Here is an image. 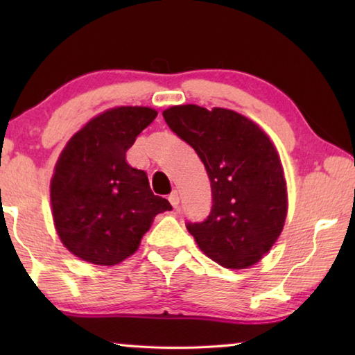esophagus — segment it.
<instances>
[{
	"mask_svg": "<svg viewBox=\"0 0 355 355\" xmlns=\"http://www.w3.org/2000/svg\"><path fill=\"white\" fill-rule=\"evenodd\" d=\"M169 202H171V205H172L173 208H178V203H180V196H178V192H177V191H173L172 194L169 196Z\"/></svg>",
	"mask_w": 355,
	"mask_h": 355,
	"instance_id": "1",
	"label": "esophagus"
}]
</instances>
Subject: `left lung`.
I'll return each instance as SVG.
<instances>
[{"label": "left lung", "mask_w": 355, "mask_h": 355, "mask_svg": "<svg viewBox=\"0 0 355 355\" xmlns=\"http://www.w3.org/2000/svg\"><path fill=\"white\" fill-rule=\"evenodd\" d=\"M163 117L196 150L211 183L208 218L186 224L197 245L228 269L258 263L280 236L288 209L274 144L257 123L224 107L172 106Z\"/></svg>", "instance_id": "8db88e82"}]
</instances>
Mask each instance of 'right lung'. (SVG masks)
Segmentation results:
<instances>
[{"label":"right lung","instance_id":"right-lung-1","mask_svg":"<svg viewBox=\"0 0 355 355\" xmlns=\"http://www.w3.org/2000/svg\"><path fill=\"white\" fill-rule=\"evenodd\" d=\"M158 112L112 107L67 142L50 184L53 220L62 244L81 260L112 266L133 255L156 214L171 203L150 189L147 173L127 163V150Z\"/></svg>","mask_w":355,"mask_h":355}]
</instances>
